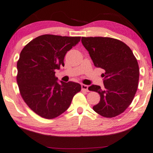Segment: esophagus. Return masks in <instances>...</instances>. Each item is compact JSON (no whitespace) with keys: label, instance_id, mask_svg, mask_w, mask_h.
<instances>
[{"label":"esophagus","instance_id":"obj_1","mask_svg":"<svg viewBox=\"0 0 153 153\" xmlns=\"http://www.w3.org/2000/svg\"><path fill=\"white\" fill-rule=\"evenodd\" d=\"M81 87H82V90H83V91H89V90H88V86L87 85H81Z\"/></svg>","mask_w":153,"mask_h":153}]
</instances>
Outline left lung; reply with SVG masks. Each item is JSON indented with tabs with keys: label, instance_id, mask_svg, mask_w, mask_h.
<instances>
[{
	"label": "left lung",
	"instance_id": "8db88e82",
	"mask_svg": "<svg viewBox=\"0 0 153 153\" xmlns=\"http://www.w3.org/2000/svg\"><path fill=\"white\" fill-rule=\"evenodd\" d=\"M94 66L102 68L104 87L91 85L89 91L100 94L94 110L102 117L113 118L122 114L132 103L139 78V64L130 47L111 37H82Z\"/></svg>",
	"mask_w": 153,
	"mask_h": 153
}]
</instances>
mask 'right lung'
I'll use <instances>...</instances> for the list:
<instances>
[{
	"label": "right lung",
	"mask_w": 153,
	"mask_h": 153,
	"mask_svg": "<svg viewBox=\"0 0 153 153\" xmlns=\"http://www.w3.org/2000/svg\"><path fill=\"white\" fill-rule=\"evenodd\" d=\"M80 36L54 34L39 36L25 45L17 62L16 81L27 106L41 117L52 119L64 113L81 85L74 82L58 83L55 70L64 66L66 53Z\"/></svg>",
	"instance_id": "right-lung-1"
}]
</instances>
